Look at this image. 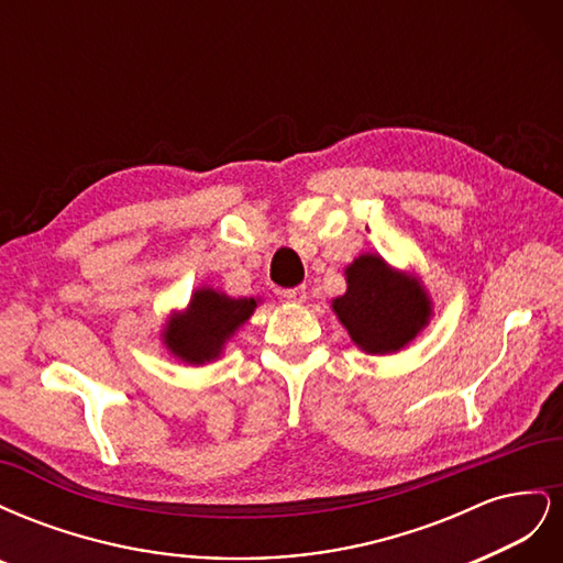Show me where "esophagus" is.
I'll use <instances>...</instances> for the list:
<instances>
[{
    "label": "esophagus",
    "instance_id": "obj_1",
    "mask_svg": "<svg viewBox=\"0 0 563 563\" xmlns=\"http://www.w3.org/2000/svg\"><path fill=\"white\" fill-rule=\"evenodd\" d=\"M284 298H286L288 302H305V298H308V288H305V286L286 288V291H284Z\"/></svg>",
    "mask_w": 563,
    "mask_h": 563
}]
</instances>
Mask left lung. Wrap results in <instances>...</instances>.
Here are the masks:
<instances>
[{
    "label": "left lung",
    "mask_w": 563,
    "mask_h": 563,
    "mask_svg": "<svg viewBox=\"0 0 563 563\" xmlns=\"http://www.w3.org/2000/svg\"><path fill=\"white\" fill-rule=\"evenodd\" d=\"M345 279L347 291L333 300V312L364 352H399L430 323L432 300L420 279L391 269L380 255L354 258Z\"/></svg>",
    "instance_id": "obj_1"
}]
</instances>
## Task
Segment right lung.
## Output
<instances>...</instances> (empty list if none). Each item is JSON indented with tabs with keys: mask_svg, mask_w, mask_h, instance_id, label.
Listing matches in <instances>:
<instances>
[{
	"mask_svg": "<svg viewBox=\"0 0 563 563\" xmlns=\"http://www.w3.org/2000/svg\"><path fill=\"white\" fill-rule=\"evenodd\" d=\"M258 308V298H230L223 291L201 286L190 305L166 321L162 340L166 350L185 364L201 366L223 352L234 331Z\"/></svg>",
	"mask_w": 563,
	"mask_h": 563,
	"instance_id": "right-lung-1",
	"label": "right lung"
}]
</instances>
